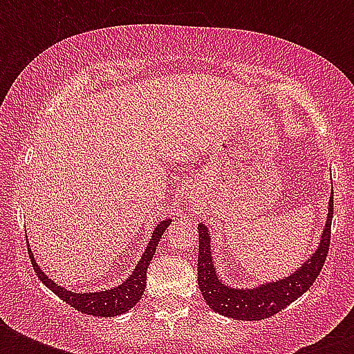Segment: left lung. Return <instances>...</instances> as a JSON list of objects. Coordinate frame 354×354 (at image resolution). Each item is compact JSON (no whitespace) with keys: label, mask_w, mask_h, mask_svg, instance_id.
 <instances>
[{"label":"left lung","mask_w":354,"mask_h":354,"mask_svg":"<svg viewBox=\"0 0 354 354\" xmlns=\"http://www.w3.org/2000/svg\"><path fill=\"white\" fill-rule=\"evenodd\" d=\"M330 222H333V194L329 198V213L316 250L296 272L281 279L266 281L250 288H236L226 285L218 277L211 252V233L204 222L198 224V286L205 303L215 313L227 318L255 322L274 316L313 286L324 268L329 253Z\"/></svg>","instance_id":"left-lung-1"}]
</instances>
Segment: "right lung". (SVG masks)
I'll return each instance as SVG.
<instances>
[{
    "instance_id": "add662e5",
    "label": "right lung",
    "mask_w": 354,
    "mask_h": 354,
    "mask_svg": "<svg viewBox=\"0 0 354 354\" xmlns=\"http://www.w3.org/2000/svg\"><path fill=\"white\" fill-rule=\"evenodd\" d=\"M171 222L172 218H165V221L158 222V226L154 227L149 244L145 248L143 255L139 259V263L136 264V268L132 270V274L128 275L121 285L112 286V288H108V290L73 292L68 290V288H64V286H60L58 283H55L49 275L44 274V270L40 268V264L36 263L35 253L30 252L29 248L30 263L35 266L36 275L40 277L41 283H44L49 290L55 292L62 301H66L68 305L77 308L79 313L90 314V316H101V318H113V316H119V314H124L127 310H130V308L141 299V296H143L145 286H147V268H149L150 261L154 257L156 246H158L161 235L165 233V230L169 227Z\"/></svg>"
}]
</instances>
